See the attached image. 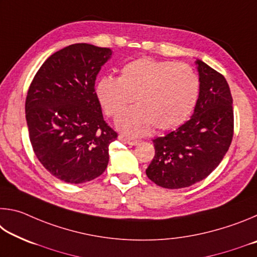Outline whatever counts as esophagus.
<instances>
[{
    "instance_id": "1",
    "label": "esophagus",
    "mask_w": 257,
    "mask_h": 257,
    "mask_svg": "<svg viewBox=\"0 0 257 257\" xmlns=\"http://www.w3.org/2000/svg\"><path fill=\"white\" fill-rule=\"evenodd\" d=\"M119 139H120L121 142L127 143V144H129V145H137V143H138L137 139L130 138V137H125V136H120Z\"/></svg>"
}]
</instances>
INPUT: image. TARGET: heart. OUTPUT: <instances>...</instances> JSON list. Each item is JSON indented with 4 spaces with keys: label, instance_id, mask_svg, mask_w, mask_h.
<instances>
[{
    "label": "heart",
    "instance_id": "heart-1",
    "mask_svg": "<svg viewBox=\"0 0 257 257\" xmlns=\"http://www.w3.org/2000/svg\"><path fill=\"white\" fill-rule=\"evenodd\" d=\"M201 81L189 64L142 58L121 68L119 78L103 76L95 86V94L104 112L118 118L121 132L139 136L154 125L164 132L179 127L196 106Z\"/></svg>",
    "mask_w": 257,
    "mask_h": 257
}]
</instances>
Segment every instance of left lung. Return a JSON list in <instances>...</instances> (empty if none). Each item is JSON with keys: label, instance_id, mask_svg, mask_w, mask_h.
<instances>
[{"label": "left lung", "instance_id": "obj_1", "mask_svg": "<svg viewBox=\"0 0 257 257\" xmlns=\"http://www.w3.org/2000/svg\"><path fill=\"white\" fill-rule=\"evenodd\" d=\"M196 63L201 89L193 116L175 132L153 139L155 155L146 175L163 188H185L205 179L232 142L233 107L228 82L203 61Z\"/></svg>", "mask_w": 257, "mask_h": 257}]
</instances>
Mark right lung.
<instances>
[{"label":"right lung","mask_w":257,"mask_h":257,"mask_svg":"<svg viewBox=\"0 0 257 257\" xmlns=\"http://www.w3.org/2000/svg\"><path fill=\"white\" fill-rule=\"evenodd\" d=\"M111 54L107 47L69 45L45 60L29 86L25 110L34 153L68 184L101 176L118 138L95 94L97 73Z\"/></svg>","instance_id":"1"}]
</instances>
